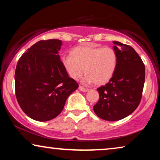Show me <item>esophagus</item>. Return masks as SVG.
<instances>
[{
	"label": "esophagus",
	"instance_id": "1",
	"mask_svg": "<svg viewBox=\"0 0 160 160\" xmlns=\"http://www.w3.org/2000/svg\"><path fill=\"white\" fill-rule=\"evenodd\" d=\"M78 89H79L80 91H82V92H87L89 90V89L85 88V87H82V86H79V87H78Z\"/></svg>",
	"mask_w": 160,
	"mask_h": 160
}]
</instances>
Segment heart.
<instances>
[{
    "label": "heart",
    "mask_w": 160,
    "mask_h": 160,
    "mask_svg": "<svg viewBox=\"0 0 160 160\" xmlns=\"http://www.w3.org/2000/svg\"><path fill=\"white\" fill-rule=\"evenodd\" d=\"M118 62L117 52L113 48L95 45L82 46L71 52V55H63L61 63L73 79L87 76L84 82L97 85L108 83L116 71Z\"/></svg>",
    "instance_id": "obj_1"
}]
</instances>
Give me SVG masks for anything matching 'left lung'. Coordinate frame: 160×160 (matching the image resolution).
Instances as JSON below:
<instances>
[{"mask_svg":"<svg viewBox=\"0 0 160 160\" xmlns=\"http://www.w3.org/2000/svg\"><path fill=\"white\" fill-rule=\"evenodd\" d=\"M118 62L110 81L97 89L99 100L93 107L96 115L106 121H118L131 114L141 100L145 65L130 46L113 41Z\"/></svg>","mask_w":160,"mask_h":160,"instance_id":"left-lung-1","label":"left lung"}]
</instances>
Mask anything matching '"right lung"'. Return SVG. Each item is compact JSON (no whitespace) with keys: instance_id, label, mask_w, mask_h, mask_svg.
Returning <instances> with one entry per match:
<instances>
[{"instance_id":"1","label":"right lung","mask_w":160,"mask_h":160,"mask_svg":"<svg viewBox=\"0 0 160 160\" xmlns=\"http://www.w3.org/2000/svg\"><path fill=\"white\" fill-rule=\"evenodd\" d=\"M62 41L41 40L20 57L15 71V94L24 112L39 122L51 120L62 112L67 98L78 84L70 78L58 51Z\"/></svg>"}]
</instances>
